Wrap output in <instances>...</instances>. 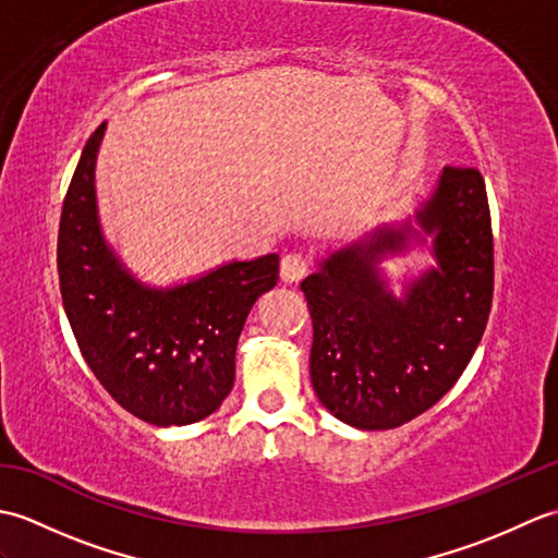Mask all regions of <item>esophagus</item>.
Listing matches in <instances>:
<instances>
[{
	"instance_id": "34e87169",
	"label": "esophagus",
	"mask_w": 558,
	"mask_h": 558,
	"mask_svg": "<svg viewBox=\"0 0 558 558\" xmlns=\"http://www.w3.org/2000/svg\"><path fill=\"white\" fill-rule=\"evenodd\" d=\"M312 270V258L302 252H290L280 260V276L286 282H300Z\"/></svg>"
}]
</instances>
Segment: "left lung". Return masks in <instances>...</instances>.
Masks as SVG:
<instances>
[{"label":"left lung","instance_id":"obj_1","mask_svg":"<svg viewBox=\"0 0 558 558\" xmlns=\"http://www.w3.org/2000/svg\"><path fill=\"white\" fill-rule=\"evenodd\" d=\"M414 220L432 234L436 266L398 300L378 276L384 258L424 236L405 220L322 260L302 280L310 304L312 386L357 429H396L441 400L475 354L494 294V236L484 177L450 168Z\"/></svg>","mask_w":558,"mask_h":558}]
</instances>
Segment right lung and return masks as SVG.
<instances>
[{
    "mask_svg": "<svg viewBox=\"0 0 558 558\" xmlns=\"http://www.w3.org/2000/svg\"><path fill=\"white\" fill-rule=\"evenodd\" d=\"M100 124L81 153L62 206L57 270L83 360L102 388L156 426L208 417L230 396L234 352L248 312L276 288L278 254L232 260L174 288H148L100 230L96 158Z\"/></svg>",
    "mask_w": 558,
    "mask_h": 558,
    "instance_id": "add662e5",
    "label": "right lung"
}]
</instances>
